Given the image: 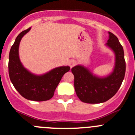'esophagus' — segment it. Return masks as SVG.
I'll return each instance as SVG.
<instances>
[{
	"instance_id": "obj_1",
	"label": "esophagus",
	"mask_w": 135,
	"mask_h": 135,
	"mask_svg": "<svg viewBox=\"0 0 135 135\" xmlns=\"http://www.w3.org/2000/svg\"><path fill=\"white\" fill-rule=\"evenodd\" d=\"M75 63L76 62H75V60H70V62H69V66H70V67H73V66L75 65Z\"/></svg>"
}]
</instances>
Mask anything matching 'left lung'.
<instances>
[{"instance_id": "8db88e82", "label": "left lung", "mask_w": 135, "mask_h": 135, "mask_svg": "<svg viewBox=\"0 0 135 135\" xmlns=\"http://www.w3.org/2000/svg\"><path fill=\"white\" fill-rule=\"evenodd\" d=\"M108 33L109 39L106 46L115 54V66L110 75L105 77H98L81 65H76L71 69L75 76V92L83 102H105L116 94L124 78L126 62L123 48L118 37L112 33Z\"/></svg>"}]
</instances>
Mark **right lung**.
I'll return each instance as SVG.
<instances>
[{"label":"right lung","instance_id":"add662e5","mask_svg":"<svg viewBox=\"0 0 135 135\" xmlns=\"http://www.w3.org/2000/svg\"><path fill=\"white\" fill-rule=\"evenodd\" d=\"M31 27L21 32L11 48L8 58L9 77L16 90L25 99L42 102L51 99L56 88L70 67L60 66L42 75H36L23 67L19 57V46L23 36Z\"/></svg>","mask_w":135,"mask_h":135}]
</instances>
